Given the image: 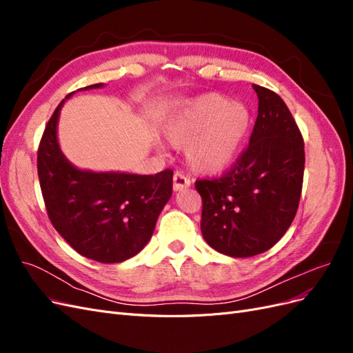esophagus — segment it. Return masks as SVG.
<instances>
[{
  "instance_id": "1",
  "label": "esophagus",
  "mask_w": 353,
  "mask_h": 353,
  "mask_svg": "<svg viewBox=\"0 0 353 353\" xmlns=\"http://www.w3.org/2000/svg\"><path fill=\"white\" fill-rule=\"evenodd\" d=\"M191 184V181L188 176H185L183 172H176L174 174V190L175 191H181V190H185L188 188Z\"/></svg>"
}]
</instances>
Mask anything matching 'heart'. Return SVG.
I'll use <instances>...</instances> for the list:
<instances>
[{
	"instance_id": "obj_1",
	"label": "heart",
	"mask_w": 353,
	"mask_h": 353,
	"mask_svg": "<svg viewBox=\"0 0 353 353\" xmlns=\"http://www.w3.org/2000/svg\"><path fill=\"white\" fill-rule=\"evenodd\" d=\"M249 126L245 105L212 92L170 112L163 122V135L170 144L185 145L187 160L194 169L216 174L237 159Z\"/></svg>"
}]
</instances>
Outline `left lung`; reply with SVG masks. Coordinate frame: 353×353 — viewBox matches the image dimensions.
<instances>
[{
	"instance_id": "1",
	"label": "left lung",
	"mask_w": 353,
	"mask_h": 353,
	"mask_svg": "<svg viewBox=\"0 0 353 353\" xmlns=\"http://www.w3.org/2000/svg\"><path fill=\"white\" fill-rule=\"evenodd\" d=\"M259 108L249 145L218 178L197 179L203 239L232 258L270 250L296 216L302 194L305 147L279 94L253 85Z\"/></svg>"
}]
</instances>
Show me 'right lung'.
Returning <instances> with one entry per match:
<instances>
[{
    "mask_svg": "<svg viewBox=\"0 0 353 353\" xmlns=\"http://www.w3.org/2000/svg\"><path fill=\"white\" fill-rule=\"evenodd\" d=\"M100 87L103 83L81 90ZM61 104L50 117L38 147V178L48 218L85 258L101 263L123 262L152 239L160 212L172 194L174 170L134 175L74 168L57 141Z\"/></svg>",
    "mask_w": 353,
    "mask_h": 353,
    "instance_id": "add662e5",
    "label": "right lung"
}]
</instances>
